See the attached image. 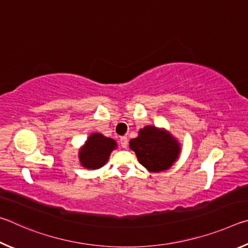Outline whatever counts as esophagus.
<instances>
[{
    "instance_id": "esophagus-1",
    "label": "esophagus",
    "mask_w": 248,
    "mask_h": 248,
    "mask_svg": "<svg viewBox=\"0 0 248 248\" xmlns=\"http://www.w3.org/2000/svg\"><path fill=\"white\" fill-rule=\"evenodd\" d=\"M120 144L123 148H127L128 145V138L127 137H120Z\"/></svg>"
}]
</instances>
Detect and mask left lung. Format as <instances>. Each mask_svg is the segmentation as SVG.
<instances>
[{
	"label": "left lung",
	"mask_w": 248,
	"mask_h": 248,
	"mask_svg": "<svg viewBox=\"0 0 248 248\" xmlns=\"http://www.w3.org/2000/svg\"><path fill=\"white\" fill-rule=\"evenodd\" d=\"M138 161L151 173L170 170L182 152L178 140L165 128L145 125L129 142Z\"/></svg>",
	"instance_id": "obj_1"
}]
</instances>
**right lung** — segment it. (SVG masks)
Returning a JSON list of instances; mask_svg holds the SVG:
<instances>
[{
  "mask_svg": "<svg viewBox=\"0 0 248 248\" xmlns=\"http://www.w3.org/2000/svg\"><path fill=\"white\" fill-rule=\"evenodd\" d=\"M117 146V142L111 138L98 132L92 133L78 150L79 163L86 170H98L108 162Z\"/></svg>",
  "mask_w": 248,
  "mask_h": 248,
  "instance_id": "obj_1",
  "label": "right lung"
}]
</instances>
